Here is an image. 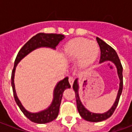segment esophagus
Segmentation results:
<instances>
[{"label":"esophagus","instance_id":"obj_1","mask_svg":"<svg viewBox=\"0 0 132 132\" xmlns=\"http://www.w3.org/2000/svg\"><path fill=\"white\" fill-rule=\"evenodd\" d=\"M69 83H70V85H71V86L72 87L73 84V82H74V79H73V77H69Z\"/></svg>","mask_w":132,"mask_h":132}]
</instances>
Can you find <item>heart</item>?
Wrapping results in <instances>:
<instances>
[{
    "label": "heart",
    "mask_w": 132,
    "mask_h": 132,
    "mask_svg": "<svg viewBox=\"0 0 132 132\" xmlns=\"http://www.w3.org/2000/svg\"><path fill=\"white\" fill-rule=\"evenodd\" d=\"M63 54L69 60H78L81 68H87L96 61L100 54L99 45L84 38L69 41L63 47Z\"/></svg>",
    "instance_id": "b5f03b06"
}]
</instances>
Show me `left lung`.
<instances>
[{"instance_id": "obj_1", "label": "left lung", "mask_w": 132, "mask_h": 132, "mask_svg": "<svg viewBox=\"0 0 132 132\" xmlns=\"http://www.w3.org/2000/svg\"><path fill=\"white\" fill-rule=\"evenodd\" d=\"M97 42L99 44L100 49V63H103L105 61H112V63L115 65L117 68V75L119 78V88L117 95L116 100L114 102L112 108L104 113H94L88 110L84 105L82 104L80 101L79 94H78V90H79V84H78V78H76L75 80L73 85V88L74 90L75 94H76V105H77L78 111L80 114L81 117L86 121L92 122H98L104 121L105 119H108L109 117L112 116V114L115 110L119 102V97L122 94V89H123V76H122V64L119 60V56L115 52V50L111 47L108 44L105 43V42L102 40L99 37H96Z\"/></svg>"}]
</instances>
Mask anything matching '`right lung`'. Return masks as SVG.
<instances>
[{
  "label": "right lung",
  "instance_id": "add662e5",
  "mask_svg": "<svg viewBox=\"0 0 132 132\" xmlns=\"http://www.w3.org/2000/svg\"><path fill=\"white\" fill-rule=\"evenodd\" d=\"M64 38H65V36L63 35H60V34L57 35V34L38 33L37 35H36L33 37L31 38L30 40L22 47V49L19 51L15 61L14 68H13L12 75H11V85L13 88V95L15 97V100L24 115L27 117L30 121L35 123L46 124V123L54 120L57 117L63 91L66 88H71L69 82V78L66 77L63 80H60L56 85L54 90L52 102L48 108L38 112H30L22 106L21 102L20 101V100L18 99L16 94L15 83H14L16 66L23 58L25 57L27 54H29L30 52H32L38 48L48 47L51 49H56V46H57L61 40H63Z\"/></svg>",
  "mask_w": 132,
  "mask_h": 132
}]
</instances>
